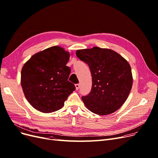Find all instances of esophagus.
<instances>
[{
    "label": "esophagus",
    "instance_id": "esophagus-1",
    "mask_svg": "<svg viewBox=\"0 0 158 158\" xmlns=\"http://www.w3.org/2000/svg\"><path fill=\"white\" fill-rule=\"evenodd\" d=\"M79 88H80V85L79 84H76V85H75V88H76L77 90H79Z\"/></svg>",
    "mask_w": 158,
    "mask_h": 158
}]
</instances>
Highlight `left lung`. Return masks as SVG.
Segmentation results:
<instances>
[{
	"instance_id": "left-lung-1",
	"label": "left lung",
	"mask_w": 158,
	"mask_h": 158,
	"mask_svg": "<svg viewBox=\"0 0 158 158\" xmlns=\"http://www.w3.org/2000/svg\"><path fill=\"white\" fill-rule=\"evenodd\" d=\"M76 55L88 65L92 77L91 92L82 97L85 106L101 115L118 110L132 89V75L128 63L117 52L99 47L77 50Z\"/></svg>"
}]
</instances>
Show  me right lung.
Wrapping results in <instances>:
<instances>
[{
  "label": "right lung",
  "instance_id": "obj_1",
  "mask_svg": "<svg viewBox=\"0 0 158 158\" xmlns=\"http://www.w3.org/2000/svg\"><path fill=\"white\" fill-rule=\"evenodd\" d=\"M70 53L52 46L35 53L24 64L21 86L25 97L37 110L50 113L62 108L75 86L68 79Z\"/></svg>",
  "mask_w": 158,
  "mask_h": 158
}]
</instances>
